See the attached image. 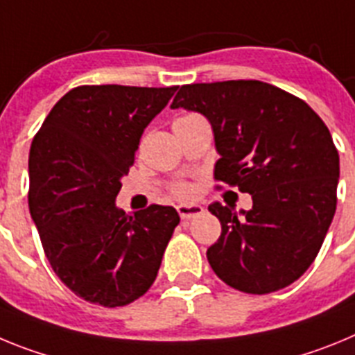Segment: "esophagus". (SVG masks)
<instances>
[{
    "label": "esophagus",
    "mask_w": 355,
    "mask_h": 355,
    "mask_svg": "<svg viewBox=\"0 0 355 355\" xmlns=\"http://www.w3.org/2000/svg\"><path fill=\"white\" fill-rule=\"evenodd\" d=\"M178 213L183 220H190V218H196V216L202 215L205 208L200 205H180L178 206Z\"/></svg>",
    "instance_id": "34e87169"
}]
</instances>
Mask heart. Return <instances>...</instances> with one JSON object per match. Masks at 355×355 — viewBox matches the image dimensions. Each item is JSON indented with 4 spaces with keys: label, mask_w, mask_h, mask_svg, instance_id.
Instances as JSON below:
<instances>
[{
    "label": "heart",
    "mask_w": 355,
    "mask_h": 355,
    "mask_svg": "<svg viewBox=\"0 0 355 355\" xmlns=\"http://www.w3.org/2000/svg\"><path fill=\"white\" fill-rule=\"evenodd\" d=\"M174 192H175V196H180V197H190V193H192V188H190V184H187V183H180L174 187Z\"/></svg>",
    "instance_id": "1"
}]
</instances>
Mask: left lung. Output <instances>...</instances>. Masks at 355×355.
<instances>
[{
    "label": "left lung",
    "mask_w": 355,
    "mask_h": 355,
    "mask_svg": "<svg viewBox=\"0 0 355 355\" xmlns=\"http://www.w3.org/2000/svg\"><path fill=\"white\" fill-rule=\"evenodd\" d=\"M171 108L211 124L215 180L250 193L252 208L213 202L222 233L206 256L234 290L286 288L315 261L336 211L340 156L302 99L258 80L183 85Z\"/></svg>",
    "instance_id": "left-lung-1"
}]
</instances>
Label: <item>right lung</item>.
<instances>
[{"mask_svg": "<svg viewBox=\"0 0 355 355\" xmlns=\"http://www.w3.org/2000/svg\"><path fill=\"white\" fill-rule=\"evenodd\" d=\"M175 90L78 87L53 106L31 142L30 215L55 274L87 302L117 307L142 297L180 224L172 206L126 215L115 205L144 130Z\"/></svg>", "mask_w": 355, "mask_h": 355, "instance_id": "obj_1", "label": "right lung"}]
</instances>
